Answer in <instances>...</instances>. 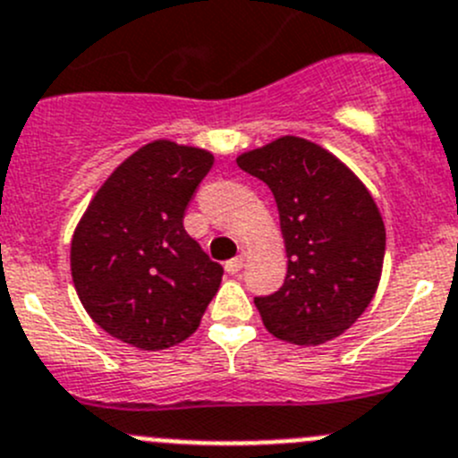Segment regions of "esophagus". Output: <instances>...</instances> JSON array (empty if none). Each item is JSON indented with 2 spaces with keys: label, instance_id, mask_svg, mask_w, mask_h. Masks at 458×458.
<instances>
[{
  "label": "esophagus",
  "instance_id": "esophagus-1",
  "mask_svg": "<svg viewBox=\"0 0 458 458\" xmlns=\"http://www.w3.org/2000/svg\"><path fill=\"white\" fill-rule=\"evenodd\" d=\"M243 264H246V258H243V255H239V258H233V259H228V262H225V271L228 273H239L243 268Z\"/></svg>",
  "mask_w": 458,
  "mask_h": 458
}]
</instances>
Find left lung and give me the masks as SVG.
Wrapping results in <instances>:
<instances>
[{
	"label": "left lung",
	"instance_id": "obj_1",
	"mask_svg": "<svg viewBox=\"0 0 458 458\" xmlns=\"http://www.w3.org/2000/svg\"><path fill=\"white\" fill-rule=\"evenodd\" d=\"M267 182L280 215L287 277L255 298L264 327L293 345L344 335L377 292L386 230L366 185L327 148L284 135L237 157Z\"/></svg>",
	"mask_w": 458,
	"mask_h": 458
}]
</instances>
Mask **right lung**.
<instances>
[{"instance_id": "obj_1", "label": "right lung", "mask_w": 458, "mask_h": 458, "mask_svg": "<svg viewBox=\"0 0 458 458\" xmlns=\"http://www.w3.org/2000/svg\"><path fill=\"white\" fill-rule=\"evenodd\" d=\"M215 165L205 148L156 140L128 156L89 200L72 237L76 293L101 330L140 350L196 332L224 268L182 219Z\"/></svg>"}]
</instances>
